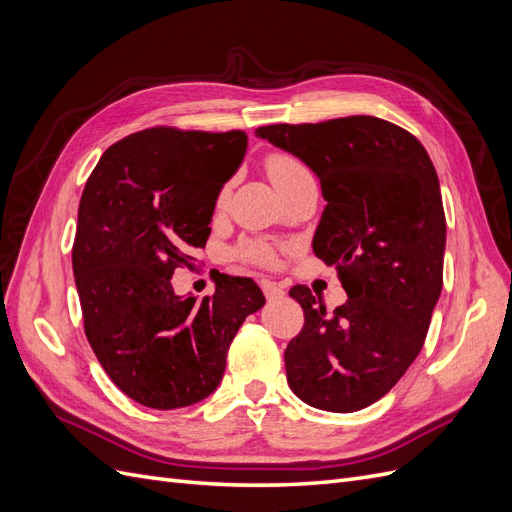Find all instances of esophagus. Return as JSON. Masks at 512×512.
<instances>
[{
	"label": "esophagus",
	"instance_id": "obj_1",
	"mask_svg": "<svg viewBox=\"0 0 512 512\" xmlns=\"http://www.w3.org/2000/svg\"><path fill=\"white\" fill-rule=\"evenodd\" d=\"M260 286H262V292H265L267 301H277V299H282V297H284V288H280V286H277L275 282L265 280V282H262Z\"/></svg>",
	"mask_w": 512,
	"mask_h": 512
}]
</instances>
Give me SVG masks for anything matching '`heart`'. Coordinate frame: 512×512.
<instances>
[{"label": "heart", "mask_w": 512, "mask_h": 512, "mask_svg": "<svg viewBox=\"0 0 512 512\" xmlns=\"http://www.w3.org/2000/svg\"><path fill=\"white\" fill-rule=\"evenodd\" d=\"M267 173L277 188L284 190L292 181L309 175V168L299 158L290 156V153H271L267 158ZM239 256L243 260H250V262H256V265H265V267L275 265L277 260L275 250L269 243H247L239 250Z\"/></svg>", "instance_id": "heart-1"}]
</instances>
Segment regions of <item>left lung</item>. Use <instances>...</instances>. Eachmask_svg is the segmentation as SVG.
I'll use <instances>...</instances> for the list:
<instances>
[{
    "label": "left lung",
    "mask_w": 512,
    "mask_h": 512,
    "mask_svg": "<svg viewBox=\"0 0 512 512\" xmlns=\"http://www.w3.org/2000/svg\"><path fill=\"white\" fill-rule=\"evenodd\" d=\"M301 158L327 207L314 252L337 269L348 301L327 312L292 286L303 329L286 346V378L305 404L356 412L389 393L425 344L442 292L446 220L436 168L408 130L369 115L256 130Z\"/></svg>",
    "instance_id": "8db88e82"
}]
</instances>
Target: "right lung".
Masks as SVG:
<instances>
[{
    "label": "right lung",
    "instance_id": "obj_1",
    "mask_svg": "<svg viewBox=\"0 0 512 512\" xmlns=\"http://www.w3.org/2000/svg\"><path fill=\"white\" fill-rule=\"evenodd\" d=\"M245 149L243 130L147 128L108 147L85 183L72 245L85 335L141 406L175 410L211 395L243 320L265 305L250 277L220 273L200 303L170 286L192 247H205Z\"/></svg>",
    "mask_w": 512,
    "mask_h": 512
}]
</instances>
